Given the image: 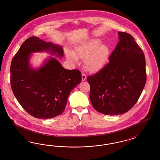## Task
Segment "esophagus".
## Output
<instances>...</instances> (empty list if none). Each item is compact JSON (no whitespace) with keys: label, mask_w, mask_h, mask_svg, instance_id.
Instances as JSON below:
<instances>
[{"label":"esophagus","mask_w":160,"mask_h":160,"mask_svg":"<svg viewBox=\"0 0 160 160\" xmlns=\"http://www.w3.org/2000/svg\"><path fill=\"white\" fill-rule=\"evenodd\" d=\"M82 81H85L86 80V76L83 73L82 74Z\"/></svg>","instance_id":"1"}]
</instances>
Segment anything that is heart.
Returning <instances> with one entry per match:
<instances>
[{
	"instance_id": "heart-1",
	"label": "heart",
	"mask_w": 160,
	"mask_h": 160,
	"mask_svg": "<svg viewBox=\"0 0 160 160\" xmlns=\"http://www.w3.org/2000/svg\"><path fill=\"white\" fill-rule=\"evenodd\" d=\"M110 54V49L107 44L97 38L90 39L80 42L76 47L74 53L67 52L70 61L77 62L78 59L84 60V67L90 72H97L106 63Z\"/></svg>"
}]
</instances>
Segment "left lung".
I'll return each mask as SVG.
<instances>
[{
	"mask_svg": "<svg viewBox=\"0 0 160 160\" xmlns=\"http://www.w3.org/2000/svg\"><path fill=\"white\" fill-rule=\"evenodd\" d=\"M109 63L92 76L89 98L93 108L107 115L127 112L137 102L146 81L144 53L129 33L119 32Z\"/></svg>",
	"mask_w": 160,
	"mask_h": 160,
	"instance_id": "obj_1",
	"label": "left lung"
}]
</instances>
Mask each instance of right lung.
<instances>
[{"mask_svg":"<svg viewBox=\"0 0 160 160\" xmlns=\"http://www.w3.org/2000/svg\"><path fill=\"white\" fill-rule=\"evenodd\" d=\"M43 52L57 58L63 56L62 46L37 37L28 38L11 62V85L16 99L29 114L50 119L63 113L71 92L82 81V74L77 69L63 68L53 56L40 67L33 68L32 53Z\"/></svg>","mask_w":160,"mask_h":160,"instance_id":"1","label":"right lung"}]
</instances>
